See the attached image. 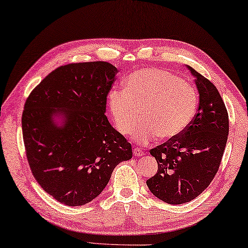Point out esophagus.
<instances>
[{
  "instance_id": "1",
  "label": "esophagus",
  "mask_w": 248,
  "mask_h": 248,
  "mask_svg": "<svg viewBox=\"0 0 248 248\" xmlns=\"http://www.w3.org/2000/svg\"><path fill=\"white\" fill-rule=\"evenodd\" d=\"M133 153H134V155L137 156V157H140V156L144 155V152L142 151V148H137V147H135L134 150H133Z\"/></svg>"
}]
</instances>
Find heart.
Masks as SVG:
<instances>
[{
	"label": "heart",
	"mask_w": 248,
	"mask_h": 248,
	"mask_svg": "<svg viewBox=\"0 0 248 248\" xmlns=\"http://www.w3.org/2000/svg\"><path fill=\"white\" fill-rule=\"evenodd\" d=\"M125 89L109 93V109L122 134L132 132L142 113L144 122L133 131V139L140 144L157 136L175 139L188 127L197 111L195 87L169 71H137L126 79Z\"/></svg>",
	"instance_id": "b5f03b06"
}]
</instances>
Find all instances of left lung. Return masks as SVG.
Returning a JSON list of instances; mask_svg holds the SVG:
<instances>
[{
  "mask_svg": "<svg viewBox=\"0 0 248 248\" xmlns=\"http://www.w3.org/2000/svg\"><path fill=\"white\" fill-rule=\"evenodd\" d=\"M187 68L200 94L196 115L181 135L150 151L158 170L146 184L154 196L172 205L196 199L211 184L228 136V114L218 91L199 72Z\"/></svg>",
  "mask_w": 248,
  "mask_h": 248,
  "instance_id": "1",
  "label": "left lung"
}]
</instances>
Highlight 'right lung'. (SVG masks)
Wrapping results in <instances>:
<instances>
[{
  "label": "right lung",
  "mask_w": 248,
  "mask_h": 248,
  "mask_svg": "<svg viewBox=\"0 0 248 248\" xmlns=\"http://www.w3.org/2000/svg\"><path fill=\"white\" fill-rule=\"evenodd\" d=\"M116 73L108 62L60 66L25 102L22 131L29 165L41 187L67 206L93 201L117 164L132 158L131 144L104 114Z\"/></svg>",
  "instance_id": "add662e5"
}]
</instances>
